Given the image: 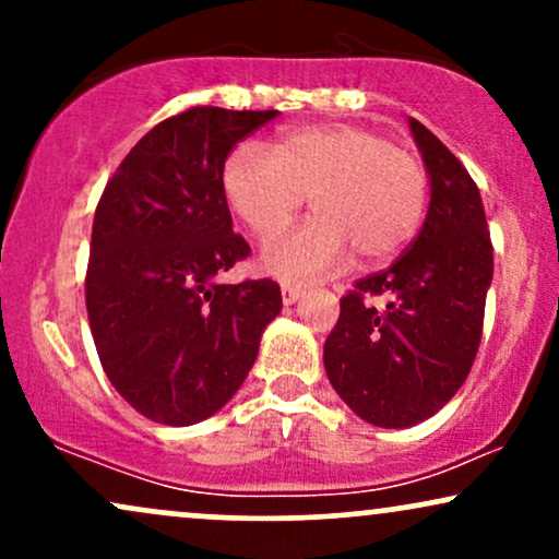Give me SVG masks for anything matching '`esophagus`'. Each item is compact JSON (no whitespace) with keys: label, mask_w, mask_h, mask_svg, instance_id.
Masks as SVG:
<instances>
[{"label":"esophagus","mask_w":559,"mask_h":559,"mask_svg":"<svg viewBox=\"0 0 559 559\" xmlns=\"http://www.w3.org/2000/svg\"><path fill=\"white\" fill-rule=\"evenodd\" d=\"M301 294H305V288H301V286H292V284L281 286V299H284L286 307L297 305V301L301 299Z\"/></svg>","instance_id":"esophagus-1"}]
</instances>
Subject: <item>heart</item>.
<instances>
[{"label": "heart", "instance_id": "b5f03b06", "mask_svg": "<svg viewBox=\"0 0 559 559\" xmlns=\"http://www.w3.org/2000/svg\"><path fill=\"white\" fill-rule=\"evenodd\" d=\"M228 207L260 239L284 230L305 197L316 217L262 249V267L286 281H312L352 258L386 262L418 234L426 173L418 157L381 133L349 123L301 126L273 152L241 141L221 173Z\"/></svg>", "mask_w": 559, "mask_h": 559}]
</instances>
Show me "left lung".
<instances>
[{"label": "left lung", "instance_id": "8db88e82", "mask_svg": "<svg viewBox=\"0 0 559 559\" xmlns=\"http://www.w3.org/2000/svg\"><path fill=\"white\" fill-rule=\"evenodd\" d=\"M431 183L426 223L389 271L357 281L323 346L331 386L378 428L428 420L457 394L480 344L493 252L478 186L415 118L407 120ZM386 293L378 311L365 296Z\"/></svg>", "mask_w": 559, "mask_h": 559}]
</instances>
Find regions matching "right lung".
<instances>
[{
    "label": "right lung",
    "mask_w": 559,
    "mask_h": 559,
    "mask_svg": "<svg viewBox=\"0 0 559 559\" xmlns=\"http://www.w3.org/2000/svg\"><path fill=\"white\" fill-rule=\"evenodd\" d=\"M278 110L191 107L128 152L96 204L86 310L102 368L144 418L194 426L252 370L281 312L273 281L217 284L249 254L221 173Z\"/></svg>",
    "instance_id": "1"
}]
</instances>
